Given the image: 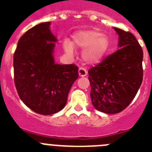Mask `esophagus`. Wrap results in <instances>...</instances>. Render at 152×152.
<instances>
[{"instance_id":"1","label":"esophagus","mask_w":152,"mask_h":152,"mask_svg":"<svg viewBox=\"0 0 152 152\" xmlns=\"http://www.w3.org/2000/svg\"><path fill=\"white\" fill-rule=\"evenodd\" d=\"M88 75L87 70L84 68H80L78 69V75L80 77H85L86 75Z\"/></svg>"}]
</instances>
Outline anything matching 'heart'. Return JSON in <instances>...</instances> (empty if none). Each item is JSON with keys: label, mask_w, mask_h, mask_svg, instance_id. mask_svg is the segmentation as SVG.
Returning a JSON list of instances; mask_svg holds the SVG:
<instances>
[{"label": "heart", "mask_w": 152, "mask_h": 152, "mask_svg": "<svg viewBox=\"0 0 152 152\" xmlns=\"http://www.w3.org/2000/svg\"><path fill=\"white\" fill-rule=\"evenodd\" d=\"M74 47L84 49L82 53L83 59L89 64H97L105 57L110 48V39L105 34L96 30L80 31L75 33L71 42L64 40L63 49L65 53L72 56Z\"/></svg>", "instance_id": "obj_1"}]
</instances>
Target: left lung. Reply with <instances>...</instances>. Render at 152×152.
<instances>
[{
	"label": "left lung",
	"mask_w": 152,
	"mask_h": 152,
	"mask_svg": "<svg viewBox=\"0 0 152 152\" xmlns=\"http://www.w3.org/2000/svg\"><path fill=\"white\" fill-rule=\"evenodd\" d=\"M119 49L88 71L91 98L96 110L121 112L133 100L142 82L143 52L132 33L113 27Z\"/></svg>",
	"instance_id": "obj_1"
}]
</instances>
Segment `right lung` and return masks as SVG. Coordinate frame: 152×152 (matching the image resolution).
<instances>
[{"label": "right lung", "instance_id": "right-lung-1", "mask_svg": "<svg viewBox=\"0 0 152 152\" xmlns=\"http://www.w3.org/2000/svg\"><path fill=\"white\" fill-rule=\"evenodd\" d=\"M51 22L33 26L21 37L13 56L14 82L24 104L42 115L59 112L66 105L72 84L78 77L75 64L55 61L57 38Z\"/></svg>", "mask_w": 152, "mask_h": 152}]
</instances>
